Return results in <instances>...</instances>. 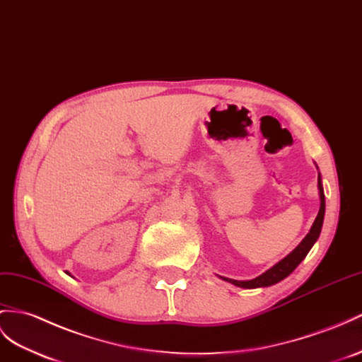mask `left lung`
<instances>
[{
	"label": "left lung",
	"mask_w": 362,
	"mask_h": 362,
	"mask_svg": "<svg viewBox=\"0 0 362 362\" xmlns=\"http://www.w3.org/2000/svg\"><path fill=\"white\" fill-rule=\"evenodd\" d=\"M318 189H320V200H321L318 216H317V218H315L313 225L309 230V234L303 238V242L298 246H296L289 255L284 257L283 260L278 262L275 266H272L269 271H266L260 276L254 278V280L238 281V280H230V278H226V276H220V278H223L225 281L233 283L238 287H243V289H257V287L272 286L278 281L284 280L287 275H291L295 271V267L298 266L304 260L305 255L309 254V251L312 249V246L315 245V242L318 240L320 233H321L322 221H324V212H326V199H324V189H322V182H321L320 174H318Z\"/></svg>",
	"instance_id": "obj_1"
}]
</instances>
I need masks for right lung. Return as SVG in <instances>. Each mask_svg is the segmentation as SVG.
<instances>
[{"instance_id":"add662e5","label":"right lung","mask_w":362,"mask_h":362,"mask_svg":"<svg viewBox=\"0 0 362 362\" xmlns=\"http://www.w3.org/2000/svg\"><path fill=\"white\" fill-rule=\"evenodd\" d=\"M67 274H69V272H67Z\"/></svg>"}]
</instances>
